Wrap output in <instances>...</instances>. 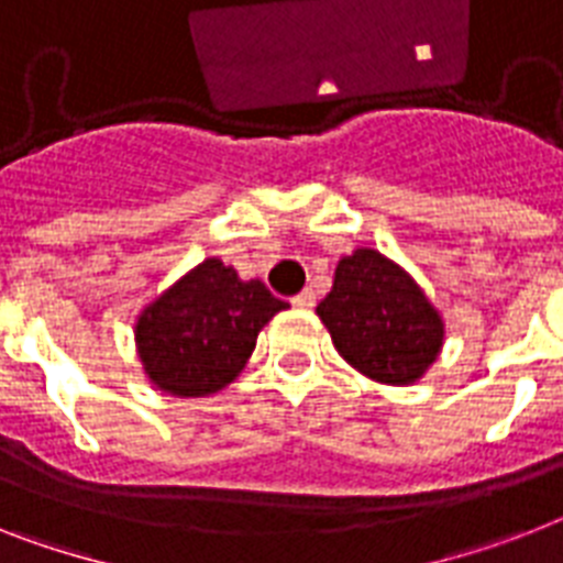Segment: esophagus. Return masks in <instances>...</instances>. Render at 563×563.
I'll use <instances>...</instances> for the list:
<instances>
[{
	"mask_svg": "<svg viewBox=\"0 0 563 563\" xmlns=\"http://www.w3.org/2000/svg\"><path fill=\"white\" fill-rule=\"evenodd\" d=\"M291 303H295L297 309H311V306H314V291L303 289L300 295L295 297V300H291Z\"/></svg>",
	"mask_w": 563,
	"mask_h": 563,
	"instance_id": "esophagus-1",
	"label": "esophagus"
}]
</instances>
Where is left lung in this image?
Masks as SVG:
<instances>
[{"instance_id":"left-lung-1","label":"left lung","mask_w":563,"mask_h":563,"mask_svg":"<svg viewBox=\"0 0 563 563\" xmlns=\"http://www.w3.org/2000/svg\"><path fill=\"white\" fill-rule=\"evenodd\" d=\"M314 311L340 357L375 384L412 386L438 361L446 338L427 291L377 249L340 257L332 291Z\"/></svg>"}]
</instances>
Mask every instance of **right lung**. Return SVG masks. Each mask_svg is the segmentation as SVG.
I'll return each instance as SVG.
<instances>
[{
  "label": "right lung",
  "instance_id": "right-lung-1",
  "mask_svg": "<svg viewBox=\"0 0 563 563\" xmlns=\"http://www.w3.org/2000/svg\"><path fill=\"white\" fill-rule=\"evenodd\" d=\"M289 309L234 266L206 257L143 306L134 323L136 357L154 389L174 398H209L245 369L260 329Z\"/></svg>",
  "mask_w": 563,
  "mask_h": 563
}]
</instances>
